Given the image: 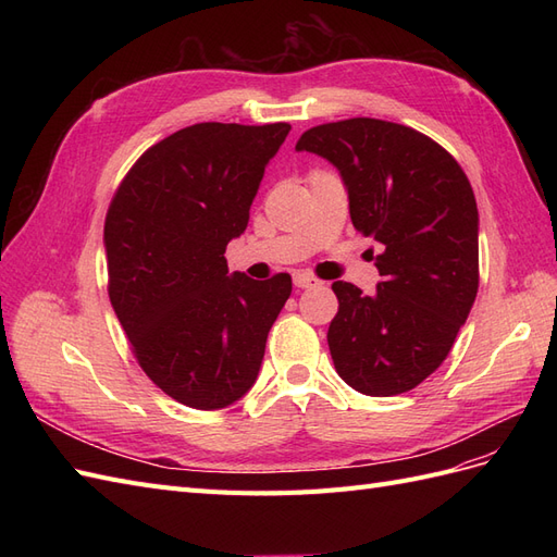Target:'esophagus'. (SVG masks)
<instances>
[{"label": "esophagus", "instance_id": "34e87169", "mask_svg": "<svg viewBox=\"0 0 557 557\" xmlns=\"http://www.w3.org/2000/svg\"><path fill=\"white\" fill-rule=\"evenodd\" d=\"M293 283L297 285V288H311V285H318V278L311 274H305V272H297L293 276Z\"/></svg>", "mask_w": 557, "mask_h": 557}]
</instances>
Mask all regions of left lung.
Segmentation results:
<instances>
[{
  "label": "left lung",
  "mask_w": 557,
  "mask_h": 557,
  "mask_svg": "<svg viewBox=\"0 0 557 557\" xmlns=\"http://www.w3.org/2000/svg\"><path fill=\"white\" fill-rule=\"evenodd\" d=\"M332 162L352 227L383 246L376 293L334 281V369L362 395L409 393L440 367L479 290V209L462 166L407 125L348 117L301 134Z\"/></svg>",
  "instance_id": "obj_1"
}]
</instances>
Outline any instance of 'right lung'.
Masks as SVG:
<instances>
[{"label":"right lung","instance_id":"right-lung-1","mask_svg":"<svg viewBox=\"0 0 557 557\" xmlns=\"http://www.w3.org/2000/svg\"><path fill=\"white\" fill-rule=\"evenodd\" d=\"M288 123H197L150 146L104 223L109 299L146 376L190 409L213 411L258 379L290 274H227L267 162Z\"/></svg>","mask_w":557,"mask_h":557}]
</instances>
